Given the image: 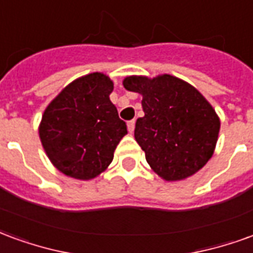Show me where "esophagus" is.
<instances>
[{
    "label": "esophagus",
    "mask_w": 253,
    "mask_h": 253,
    "mask_svg": "<svg viewBox=\"0 0 253 253\" xmlns=\"http://www.w3.org/2000/svg\"><path fill=\"white\" fill-rule=\"evenodd\" d=\"M127 127H128V131L132 132L134 131V127H135V121H130L127 123Z\"/></svg>",
    "instance_id": "34e87169"
}]
</instances>
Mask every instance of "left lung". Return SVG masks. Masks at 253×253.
Listing matches in <instances>:
<instances>
[{
    "instance_id": "obj_1",
    "label": "left lung",
    "mask_w": 253,
    "mask_h": 253,
    "mask_svg": "<svg viewBox=\"0 0 253 253\" xmlns=\"http://www.w3.org/2000/svg\"><path fill=\"white\" fill-rule=\"evenodd\" d=\"M123 86L142 94L145 116L137 119L134 137L150 168L167 181L202 169L214 153L221 123L199 90L169 74L130 76Z\"/></svg>"
}]
</instances>
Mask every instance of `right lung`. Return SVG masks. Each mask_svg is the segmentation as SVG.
Listing matches in <instances>:
<instances>
[{"instance_id": "right-lung-1", "label": "right lung", "mask_w": 253, "mask_h": 253, "mask_svg": "<svg viewBox=\"0 0 253 253\" xmlns=\"http://www.w3.org/2000/svg\"><path fill=\"white\" fill-rule=\"evenodd\" d=\"M114 83L103 73L74 80L48 104L39 137L52 165L66 176L90 180L107 169L127 134L110 100Z\"/></svg>"}]
</instances>
